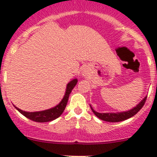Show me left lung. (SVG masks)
I'll list each match as a JSON object with an SVG mask.
<instances>
[{
  "label": "left lung",
  "instance_id": "obj_1",
  "mask_svg": "<svg viewBox=\"0 0 157 157\" xmlns=\"http://www.w3.org/2000/svg\"><path fill=\"white\" fill-rule=\"evenodd\" d=\"M146 99L147 97H145L144 99L141 101V103L138 104L134 108L131 109L128 111L121 112V113H98V112L95 111L91 106H90V108H91V110H92L94 114L101 120H104V121L111 122V123H117V122L123 121V120H126L127 119L135 116L143 108L145 101H146Z\"/></svg>",
  "mask_w": 157,
  "mask_h": 157
}]
</instances>
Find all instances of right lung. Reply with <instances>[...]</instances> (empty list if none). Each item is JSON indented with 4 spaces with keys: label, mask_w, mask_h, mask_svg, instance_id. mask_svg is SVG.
Segmentation results:
<instances>
[{
    "label": "right lung",
    "mask_w": 157,
    "mask_h": 157,
    "mask_svg": "<svg viewBox=\"0 0 157 157\" xmlns=\"http://www.w3.org/2000/svg\"><path fill=\"white\" fill-rule=\"evenodd\" d=\"M77 83V79H74L72 81H71L70 83H68V84L67 85L65 96L62 98V101L57 106H56L55 108L37 112H26L23 111L20 109L16 108V107H15V108L17 109L22 115H24L25 117L30 119L33 121L38 122V123H45V122L52 121V120H56L59 117H60L62 113H63L66 105H67V101H68L69 95H70V93L71 92L72 90L74 88Z\"/></svg>",
    "instance_id": "obj_1"
}]
</instances>
